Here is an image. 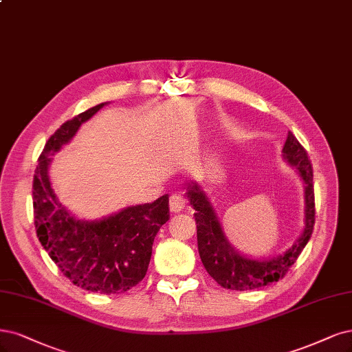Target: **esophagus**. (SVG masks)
<instances>
[{"instance_id": "esophagus-1", "label": "esophagus", "mask_w": 352, "mask_h": 352, "mask_svg": "<svg viewBox=\"0 0 352 352\" xmlns=\"http://www.w3.org/2000/svg\"><path fill=\"white\" fill-rule=\"evenodd\" d=\"M168 205H170V211L172 212H179L185 208L186 205V198L184 197V193L175 192L170 195V199H168Z\"/></svg>"}]
</instances>
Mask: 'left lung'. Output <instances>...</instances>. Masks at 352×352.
I'll return each instance as SVG.
<instances>
[{"mask_svg": "<svg viewBox=\"0 0 352 352\" xmlns=\"http://www.w3.org/2000/svg\"><path fill=\"white\" fill-rule=\"evenodd\" d=\"M284 159L296 167L305 184V228L296 243L283 254L266 261L249 259L240 254L228 243L221 228L220 221L214 212L211 202L205 192L192 182L188 185L186 195L197 212L193 214L197 221L198 250L201 261L207 272L221 287L236 292H246L263 285L276 283L284 278L292 265L297 261L302 249L311 237L316 208H314V189H313V167L309 155L297 138L288 132L287 141L283 148Z\"/></svg>", "mask_w": 352, "mask_h": 352, "instance_id": "1", "label": "left lung"}]
</instances>
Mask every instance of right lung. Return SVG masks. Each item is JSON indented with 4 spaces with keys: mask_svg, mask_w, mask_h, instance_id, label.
<instances>
[{
    "mask_svg": "<svg viewBox=\"0 0 352 352\" xmlns=\"http://www.w3.org/2000/svg\"><path fill=\"white\" fill-rule=\"evenodd\" d=\"M100 103L60 125L45 144L33 179L34 227L43 249L68 280L99 294H120L147 274L154 237L168 220V197L128 207L98 221L72 217L55 197L47 168Z\"/></svg>",
    "mask_w": 352,
    "mask_h": 352,
    "instance_id": "add662e5",
    "label": "right lung"
}]
</instances>
